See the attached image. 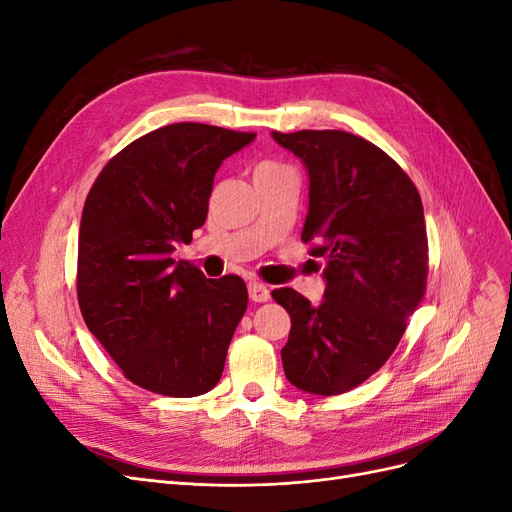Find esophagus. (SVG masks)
Returning <instances> with one entry per match:
<instances>
[{
	"mask_svg": "<svg viewBox=\"0 0 512 512\" xmlns=\"http://www.w3.org/2000/svg\"><path fill=\"white\" fill-rule=\"evenodd\" d=\"M247 290H250V299L254 303H265L271 297V290L260 282H250V284H247Z\"/></svg>",
	"mask_w": 512,
	"mask_h": 512,
	"instance_id": "obj_1",
	"label": "esophagus"
}]
</instances>
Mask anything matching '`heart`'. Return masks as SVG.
I'll return each instance as SVG.
<instances>
[{"mask_svg": "<svg viewBox=\"0 0 512 512\" xmlns=\"http://www.w3.org/2000/svg\"><path fill=\"white\" fill-rule=\"evenodd\" d=\"M273 168H282V166L275 164V162H260V164L256 166V170H273Z\"/></svg>", "mask_w": 512, "mask_h": 512, "instance_id": "b5f03b06", "label": "heart"}]
</instances>
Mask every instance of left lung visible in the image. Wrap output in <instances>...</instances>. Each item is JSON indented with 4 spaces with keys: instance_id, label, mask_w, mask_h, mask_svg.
<instances>
[{
    "instance_id": "obj_1",
    "label": "left lung",
    "mask_w": 512,
    "mask_h": 512,
    "mask_svg": "<svg viewBox=\"0 0 512 512\" xmlns=\"http://www.w3.org/2000/svg\"><path fill=\"white\" fill-rule=\"evenodd\" d=\"M309 173L301 232L324 262V301L312 307L292 288L271 297L290 314L282 348L290 384L339 395L389 361L427 288V230L421 194L391 156L342 130L273 132Z\"/></svg>"
}]
</instances>
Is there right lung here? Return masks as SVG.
Returning a JSON list of instances; mask_svg holds the SVG:
<instances>
[{
    "label": "right lung",
    "mask_w": 512,
    "mask_h": 512,
    "mask_svg": "<svg viewBox=\"0 0 512 512\" xmlns=\"http://www.w3.org/2000/svg\"><path fill=\"white\" fill-rule=\"evenodd\" d=\"M254 136L170 123L121 149L91 185L76 297L87 329L141 389L196 397L222 378L247 307L245 282L207 280L173 252L205 224L215 170Z\"/></svg>",
    "instance_id": "right-lung-1"
}]
</instances>
